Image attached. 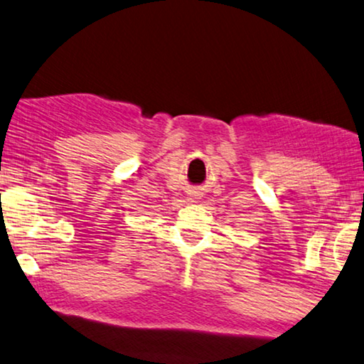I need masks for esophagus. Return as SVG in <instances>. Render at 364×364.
<instances>
[{
    "label": "esophagus",
    "mask_w": 364,
    "mask_h": 364,
    "mask_svg": "<svg viewBox=\"0 0 364 364\" xmlns=\"http://www.w3.org/2000/svg\"><path fill=\"white\" fill-rule=\"evenodd\" d=\"M200 194L199 191H193V193H189V196H188V200H191V203H196V200L198 199H200Z\"/></svg>",
    "instance_id": "1"
}]
</instances>
